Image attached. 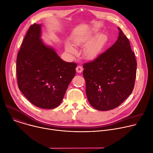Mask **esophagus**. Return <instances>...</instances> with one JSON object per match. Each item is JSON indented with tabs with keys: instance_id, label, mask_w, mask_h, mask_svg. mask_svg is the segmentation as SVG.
I'll return each instance as SVG.
<instances>
[{
	"instance_id": "34e87169",
	"label": "esophagus",
	"mask_w": 153,
	"mask_h": 153,
	"mask_svg": "<svg viewBox=\"0 0 153 153\" xmlns=\"http://www.w3.org/2000/svg\"><path fill=\"white\" fill-rule=\"evenodd\" d=\"M76 71L78 73H82L83 71V68L82 67H80V66H77L76 67Z\"/></svg>"
}]
</instances>
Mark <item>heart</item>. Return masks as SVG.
I'll use <instances>...</instances> for the list:
<instances>
[{
	"label": "heart",
	"mask_w": 153,
	"mask_h": 153,
	"mask_svg": "<svg viewBox=\"0 0 153 153\" xmlns=\"http://www.w3.org/2000/svg\"><path fill=\"white\" fill-rule=\"evenodd\" d=\"M97 33V30L93 29L76 36L74 40L76 46L86 45L83 48V54L88 60L96 59L101 54L106 43L107 37L105 34H99L94 37ZM65 48L68 53L74 55L77 53L76 49L70 44H67Z\"/></svg>",
	"instance_id": "heart-1"
}]
</instances>
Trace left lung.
Wrapping results in <instances>:
<instances>
[{"label":"left lung","mask_w":153,"mask_h":153,"mask_svg":"<svg viewBox=\"0 0 153 153\" xmlns=\"http://www.w3.org/2000/svg\"><path fill=\"white\" fill-rule=\"evenodd\" d=\"M114 44L92 62L83 65L86 94L90 105L99 111L119 106L131 94L137 62L128 39L118 27Z\"/></svg>","instance_id":"left-lung-1"}]
</instances>
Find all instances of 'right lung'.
Wrapping results in <instances>:
<instances>
[{
    "label": "right lung",
    "instance_id": "1",
    "mask_svg": "<svg viewBox=\"0 0 153 153\" xmlns=\"http://www.w3.org/2000/svg\"><path fill=\"white\" fill-rule=\"evenodd\" d=\"M41 25L30 26L18 52L16 70L19 88L34 105L43 109L58 106L77 64L63 60L41 39Z\"/></svg>",
    "mask_w": 153,
    "mask_h": 153
}]
</instances>
